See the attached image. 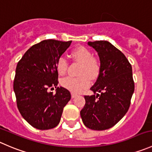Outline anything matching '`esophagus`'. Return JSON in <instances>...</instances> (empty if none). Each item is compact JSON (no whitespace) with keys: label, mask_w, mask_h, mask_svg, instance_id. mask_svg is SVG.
I'll return each mask as SVG.
<instances>
[{"label":"esophagus","mask_w":152,"mask_h":152,"mask_svg":"<svg viewBox=\"0 0 152 152\" xmlns=\"http://www.w3.org/2000/svg\"><path fill=\"white\" fill-rule=\"evenodd\" d=\"M76 96H77V94H76V93L75 92H72V98L75 97Z\"/></svg>","instance_id":"34e87169"}]
</instances>
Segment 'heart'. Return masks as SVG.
<instances>
[{
    "label": "heart",
    "mask_w": 152,
    "mask_h": 152,
    "mask_svg": "<svg viewBox=\"0 0 152 152\" xmlns=\"http://www.w3.org/2000/svg\"><path fill=\"white\" fill-rule=\"evenodd\" d=\"M72 55L82 65L79 72L80 76L77 77H66L61 80V85L73 92H80L89 86L91 83L90 77L94 79L98 76L100 65L98 62L93 58L92 53L83 46L76 48L72 52ZM56 69L60 75L66 74L68 61L65 57L61 56L58 58L56 63Z\"/></svg>",
    "instance_id": "obj_1"
}]
</instances>
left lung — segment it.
<instances>
[{
  "label": "left lung",
  "instance_id": "left-lung-1",
  "mask_svg": "<svg viewBox=\"0 0 152 152\" xmlns=\"http://www.w3.org/2000/svg\"><path fill=\"white\" fill-rule=\"evenodd\" d=\"M100 58V72L86 95V104L80 111L84 125L92 130H106L118 124L129 110L134 83L132 68L125 55L106 40L88 42Z\"/></svg>",
  "mask_w": 152,
  "mask_h": 152
}]
</instances>
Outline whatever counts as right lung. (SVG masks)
<instances>
[{"label": "right lung", "instance_id": "add662e5", "mask_svg": "<svg viewBox=\"0 0 152 152\" xmlns=\"http://www.w3.org/2000/svg\"><path fill=\"white\" fill-rule=\"evenodd\" d=\"M71 43L44 40L29 48L18 63L13 83L17 106L22 117L35 129L57 126L64 106L71 99L69 90L57 87L56 69L57 61ZM54 86L55 94L48 91Z\"/></svg>", "mask_w": 152, "mask_h": 152}]
</instances>
